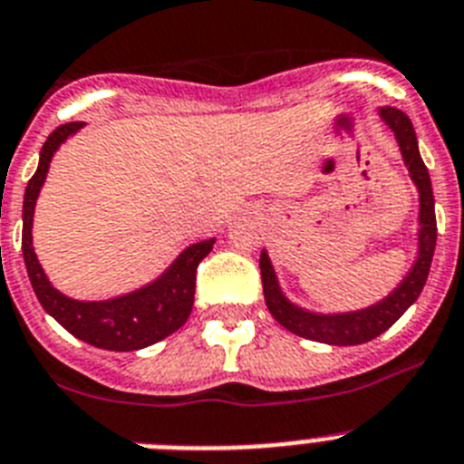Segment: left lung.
<instances>
[{"instance_id":"obj_1","label":"left lung","mask_w":464,"mask_h":464,"mask_svg":"<svg viewBox=\"0 0 464 464\" xmlns=\"http://www.w3.org/2000/svg\"><path fill=\"white\" fill-rule=\"evenodd\" d=\"M380 118L389 124V130L394 131L396 141L401 146V155L406 162L411 179L420 190V255L411 274L403 278L387 299L377 302L375 306H368L363 311H352V314H334V316H318L304 309H297L290 304L276 280L274 266L268 262V255L262 252L259 256V268H262V285L264 299L271 311V316L290 333L306 337V340L323 342V344L334 346H353L363 342L375 340L377 334H382L403 316V311L420 297L427 276H430L431 256H434V245H437V214H434V193H431L430 172L424 167L418 150V139L415 130L406 112L399 108H382Z\"/></svg>"}]
</instances>
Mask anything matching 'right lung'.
<instances>
[{
	"label": "right lung",
	"instance_id": "right-lung-1",
	"mask_svg": "<svg viewBox=\"0 0 464 464\" xmlns=\"http://www.w3.org/2000/svg\"><path fill=\"white\" fill-rule=\"evenodd\" d=\"M80 127L82 122L61 124L42 146L40 167L27 181L23 200V259L40 304L70 334L108 352H136L165 340L167 334L177 333L188 321L196 295L198 264L209 255L214 238L190 245L155 283L124 297L108 302H77L53 290L33 250V212L56 148Z\"/></svg>",
	"mask_w": 464,
	"mask_h": 464
}]
</instances>
